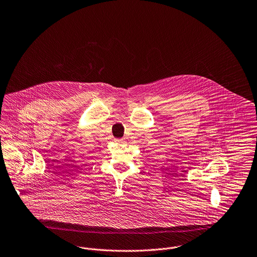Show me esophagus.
<instances>
[{"mask_svg":"<svg viewBox=\"0 0 257 257\" xmlns=\"http://www.w3.org/2000/svg\"><path fill=\"white\" fill-rule=\"evenodd\" d=\"M117 144H119V145H123V144H125V141L123 140V139H115L114 140Z\"/></svg>","mask_w":257,"mask_h":257,"instance_id":"obj_1","label":"esophagus"}]
</instances>
